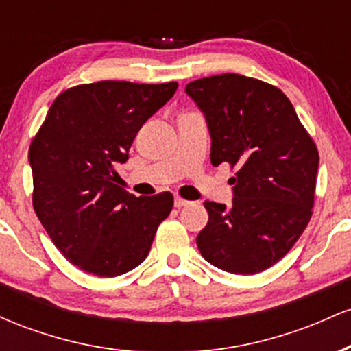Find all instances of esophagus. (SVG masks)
<instances>
[{
	"instance_id": "esophagus-1",
	"label": "esophagus",
	"mask_w": 351,
	"mask_h": 351,
	"mask_svg": "<svg viewBox=\"0 0 351 351\" xmlns=\"http://www.w3.org/2000/svg\"><path fill=\"white\" fill-rule=\"evenodd\" d=\"M189 204H191V201L180 198V196H176V198H175V208L180 209V208H183V206H189Z\"/></svg>"
}]
</instances>
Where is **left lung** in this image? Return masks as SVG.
I'll use <instances>...</instances> for the list:
<instances>
[{"mask_svg":"<svg viewBox=\"0 0 351 351\" xmlns=\"http://www.w3.org/2000/svg\"><path fill=\"white\" fill-rule=\"evenodd\" d=\"M204 114L211 163H229L232 204L204 201L201 256L231 274L269 269L297 243L312 216L318 152L280 88L239 74L189 82Z\"/></svg>","mask_w":351,"mask_h":351,"instance_id":"left-lung-1","label":"left lung"}]
</instances>
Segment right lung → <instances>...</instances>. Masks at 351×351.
Instances as JSON below:
<instances>
[{
	"label": "right lung",
	"instance_id": "add662e5",
	"mask_svg": "<svg viewBox=\"0 0 351 351\" xmlns=\"http://www.w3.org/2000/svg\"><path fill=\"white\" fill-rule=\"evenodd\" d=\"M176 88L125 80L67 88L31 142L34 211L56 247L82 271L117 277L135 269L170 215L171 193L136 198L114 181L142 125Z\"/></svg>",
	"mask_w": 351,
	"mask_h": 351
}]
</instances>
